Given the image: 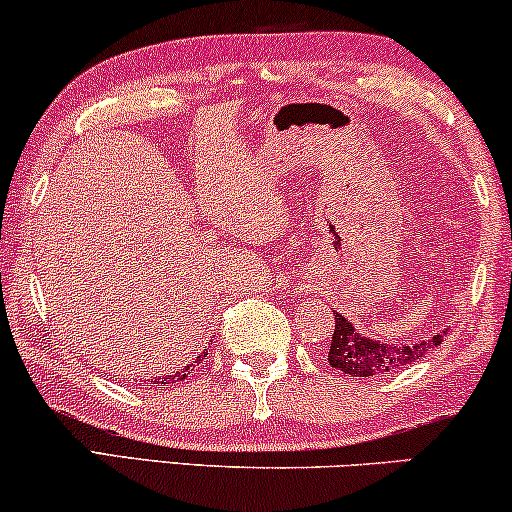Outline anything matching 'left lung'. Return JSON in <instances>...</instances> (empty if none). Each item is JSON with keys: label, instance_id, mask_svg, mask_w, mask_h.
I'll return each instance as SVG.
<instances>
[{"label": "left lung", "instance_id": "obj_1", "mask_svg": "<svg viewBox=\"0 0 512 512\" xmlns=\"http://www.w3.org/2000/svg\"><path fill=\"white\" fill-rule=\"evenodd\" d=\"M335 316V331L328 349V364L347 375H357V378H371V375L397 371L413 364V361L425 357L432 347H437L446 331L432 335L430 340H420L416 345H390V342L371 340L359 331L345 316L333 312Z\"/></svg>", "mask_w": 512, "mask_h": 512}]
</instances>
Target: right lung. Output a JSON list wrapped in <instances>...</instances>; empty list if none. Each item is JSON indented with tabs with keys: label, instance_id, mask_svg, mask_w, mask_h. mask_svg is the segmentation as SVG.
Returning <instances> with one entry per match:
<instances>
[{
	"label": "right lung",
	"instance_id": "add662e5",
	"mask_svg": "<svg viewBox=\"0 0 512 512\" xmlns=\"http://www.w3.org/2000/svg\"><path fill=\"white\" fill-rule=\"evenodd\" d=\"M205 354H208V352L198 354L196 361H193V364H189V366H184V368H181V371L172 373V375H163V378H160V375H158V378H151V380H148V383H153V385H170V383H181V380H186V378H189L191 371H193V368H196V364H200V361H203Z\"/></svg>",
	"mask_w": 512,
	"mask_h": 512
}]
</instances>
